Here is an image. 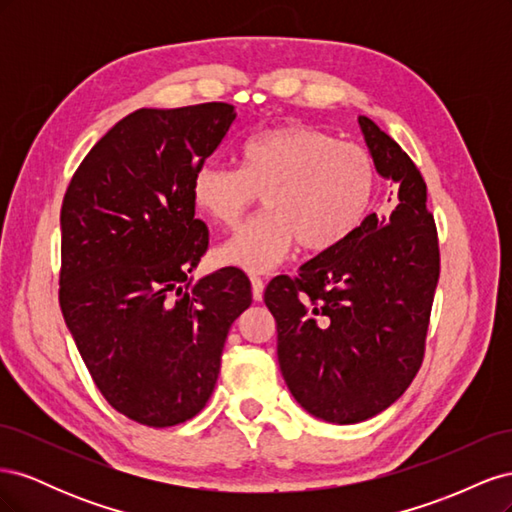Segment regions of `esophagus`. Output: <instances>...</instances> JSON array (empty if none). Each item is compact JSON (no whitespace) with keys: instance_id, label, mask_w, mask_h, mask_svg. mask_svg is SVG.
<instances>
[{"instance_id":"obj_1","label":"esophagus","mask_w":512,"mask_h":512,"mask_svg":"<svg viewBox=\"0 0 512 512\" xmlns=\"http://www.w3.org/2000/svg\"><path fill=\"white\" fill-rule=\"evenodd\" d=\"M252 297H254V301H262V292H265V282L260 280V277H252Z\"/></svg>"}]
</instances>
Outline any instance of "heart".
Wrapping results in <instances>:
<instances>
[{
	"label": "heart",
	"instance_id": "obj_1",
	"mask_svg": "<svg viewBox=\"0 0 512 512\" xmlns=\"http://www.w3.org/2000/svg\"><path fill=\"white\" fill-rule=\"evenodd\" d=\"M378 185L371 153L307 123H286L252 136L239 168L205 164L190 179L196 211L235 228L262 196V211L228 239L218 260L265 273L290 254H327L363 226Z\"/></svg>",
	"mask_w": 512,
	"mask_h": 512
}]
</instances>
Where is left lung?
Wrapping results in <instances>:
<instances>
[{
    "mask_svg": "<svg viewBox=\"0 0 512 512\" xmlns=\"http://www.w3.org/2000/svg\"><path fill=\"white\" fill-rule=\"evenodd\" d=\"M359 123L376 170L397 185L393 211L367 215L346 243L265 290L292 397L337 425L361 423L404 395L423 365L440 277L421 170L369 117Z\"/></svg>",
    "mask_w": 512,
    "mask_h": 512,
    "instance_id": "1",
    "label": "left lung"
}]
</instances>
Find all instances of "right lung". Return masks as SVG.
Here are the masks:
<instances>
[{
    "mask_svg": "<svg viewBox=\"0 0 512 512\" xmlns=\"http://www.w3.org/2000/svg\"><path fill=\"white\" fill-rule=\"evenodd\" d=\"M237 113L226 102L138 108L94 145L61 205L59 307L91 378L147 427L209 401L252 286L235 269L188 277L207 252L190 179Z\"/></svg>",
    "mask_w": 512,
    "mask_h": 512,
    "instance_id": "obj_1",
    "label": "right lung"
}]
</instances>
